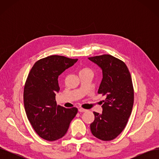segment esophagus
I'll return each instance as SVG.
<instances>
[{
    "label": "esophagus",
    "instance_id": "1",
    "mask_svg": "<svg viewBox=\"0 0 159 159\" xmlns=\"http://www.w3.org/2000/svg\"><path fill=\"white\" fill-rule=\"evenodd\" d=\"M87 111V109H85L81 108V107H80L79 109V111L80 112H85V111Z\"/></svg>",
    "mask_w": 159,
    "mask_h": 159
}]
</instances>
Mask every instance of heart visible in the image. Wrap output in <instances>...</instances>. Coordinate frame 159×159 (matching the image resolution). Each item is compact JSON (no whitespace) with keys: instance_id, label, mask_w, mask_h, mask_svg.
<instances>
[{"instance_id":"obj_1","label":"heart","mask_w":159,"mask_h":159,"mask_svg":"<svg viewBox=\"0 0 159 159\" xmlns=\"http://www.w3.org/2000/svg\"><path fill=\"white\" fill-rule=\"evenodd\" d=\"M84 71H91V69H89V68H82V69H81V70H80V72H84Z\"/></svg>"}]
</instances>
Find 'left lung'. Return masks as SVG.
<instances>
[{
	"label": "left lung",
	"instance_id": "obj_1",
	"mask_svg": "<svg viewBox=\"0 0 159 159\" xmlns=\"http://www.w3.org/2000/svg\"><path fill=\"white\" fill-rule=\"evenodd\" d=\"M88 58L103 71V79L98 93L105 96L102 114L93 112L90 125L93 135L100 140H113L128 122L134 103V89L129 69L125 62L109 54Z\"/></svg>",
	"mask_w": 159,
	"mask_h": 159
}]
</instances>
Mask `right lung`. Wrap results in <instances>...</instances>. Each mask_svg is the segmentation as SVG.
<instances>
[{"mask_svg":"<svg viewBox=\"0 0 159 159\" xmlns=\"http://www.w3.org/2000/svg\"><path fill=\"white\" fill-rule=\"evenodd\" d=\"M78 59L53 55L34 64L24 88V105L26 116L41 138L54 141L63 137L78 109L57 105L56 93L60 91L57 78Z\"/></svg>","mask_w":159,"mask_h":159,"instance_id":"right-lung-1","label":"right lung"}]
</instances>
